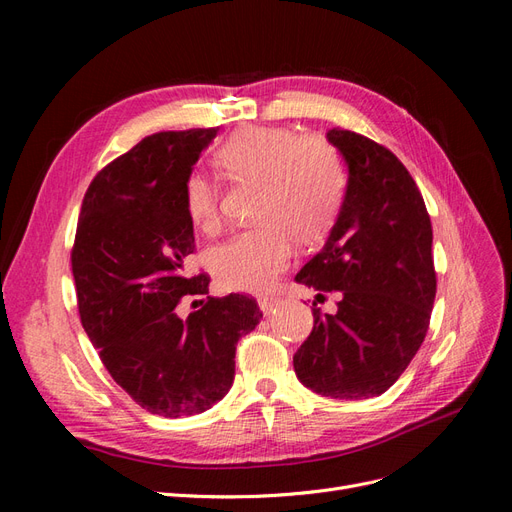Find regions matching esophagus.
<instances>
[{
	"instance_id": "1",
	"label": "esophagus",
	"mask_w": 512,
	"mask_h": 512,
	"mask_svg": "<svg viewBox=\"0 0 512 512\" xmlns=\"http://www.w3.org/2000/svg\"><path fill=\"white\" fill-rule=\"evenodd\" d=\"M277 303H280V299H275V297H260L258 299V307L262 309V314H271L277 307Z\"/></svg>"
}]
</instances>
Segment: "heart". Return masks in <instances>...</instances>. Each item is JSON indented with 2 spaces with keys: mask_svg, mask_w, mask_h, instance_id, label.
I'll return each instance as SVG.
<instances>
[{
  "mask_svg": "<svg viewBox=\"0 0 512 512\" xmlns=\"http://www.w3.org/2000/svg\"><path fill=\"white\" fill-rule=\"evenodd\" d=\"M218 160L230 175L260 183L254 211L260 224L215 245L209 267L224 288L267 290L288 267L294 239L312 245L333 228L346 196V164L324 138L269 126L235 132ZM183 207L200 230L220 226V190L203 170L185 177Z\"/></svg>",
  "mask_w": 512,
  "mask_h": 512,
  "instance_id": "obj_1",
  "label": "heart"
}]
</instances>
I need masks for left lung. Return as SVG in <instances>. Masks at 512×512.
Wrapping results in <instances>:
<instances>
[{"mask_svg":"<svg viewBox=\"0 0 512 512\" xmlns=\"http://www.w3.org/2000/svg\"><path fill=\"white\" fill-rule=\"evenodd\" d=\"M348 164L344 205L322 250L294 282L337 294L314 303V329L292 356L318 395L367 399L389 391L421 348L436 299L431 220L421 190L393 151L350 130L327 132Z\"/></svg>","mask_w":512,"mask_h":512,"instance_id":"8db88e82","label":"left lung"}]
</instances>
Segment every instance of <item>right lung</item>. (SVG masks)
<instances>
[{
	"instance_id": "right-lung-1",
	"label": "right lung",
	"mask_w": 512,
	"mask_h": 512,
	"mask_svg": "<svg viewBox=\"0 0 512 512\" xmlns=\"http://www.w3.org/2000/svg\"><path fill=\"white\" fill-rule=\"evenodd\" d=\"M218 128L158 132L106 164L83 198L72 275L83 329L108 374L138 406L164 418L209 410L235 380V350L262 318L250 294L201 300L179 319L183 296H207L190 275L194 226L183 181Z\"/></svg>"
}]
</instances>
